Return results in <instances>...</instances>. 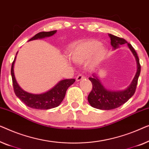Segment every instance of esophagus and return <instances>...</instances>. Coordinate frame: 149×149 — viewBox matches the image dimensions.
Returning a JSON list of instances; mask_svg holds the SVG:
<instances>
[{
	"label": "esophagus",
	"mask_w": 149,
	"mask_h": 149,
	"mask_svg": "<svg viewBox=\"0 0 149 149\" xmlns=\"http://www.w3.org/2000/svg\"><path fill=\"white\" fill-rule=\"evenodd\" d=\"M84 78V75L82 74H78L76 77V81H80Z\"/></svg>",
	"instance_id": "34e87169"
}]
</instances>
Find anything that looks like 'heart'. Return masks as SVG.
Here are the masks:
<instances>
[{
	"mask_svg": "<svg viewBox=\"0 0 149 149\" xmlns=\"http://www.w3.org/2000/svg\"><path fill=\"white\" fill-rule=\"evenodd\" d=\"M106 54V50L100 42L95 40L79 42L70 49V56L74 61L85 63L91 58V67H95L101 62Z\"/></svg>",
	"mask_w": 149,
	"mask_h": 149,
	"instance_id": "1",
	"label": "heart"
}]
</instances>
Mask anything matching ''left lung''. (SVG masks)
<instances>
[{
  "instance_id": "1",
  "label": "left lung",
  "mask_w": 149,
  "mask_h": 149,
  "mask_svg": "<svg viewBox=\"0 0 149 149\" xmlns=\"http://www.w3.org/2000/svg\"><path fill=\"white\" fill-rule=\"evenodd\" d=\"M109 37L111 38V45L114 49L118 48L119 45L127 43V42L122 38L112 34H109ZM127 45L135 56L138 65L137 72L133 81L130 86L124 91H109L104 88L97 76H96V74L93 75V77H89V79L93 84V88L88 96V100L93 107L101 110L114 109L126 102L135 93L140 73V64L139 58L134 49L130 43H127Z\"/></svg>"
}]
</instances>
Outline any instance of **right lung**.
I'll list each match as a JSON object with an SVG mask.
<instances>
[{
    "instance_id": "obj_1",
    "label": "right lung",
    "mask_w": 149,
    "mask_h": 149,
    "mask_svg": "<svg viewBox=\"0 0 149 149\" xmlns=\"http://www.w3.org/2000/svg\"><path fill=\"white\" fill-rule=\"evenodd\" d=\"M56 32V30L51 31V32H39L28 41L51 36L54 34ZM15 58L16 56L12 63L11 70L13 86V90L15 95L29 107L36 109H49L56 107L59 105L65 96L67 90L75 82V79H66L60 81L51 90L45 93L40 94V95H33V94L28 93L23 91L15 80L13 72V66Z\"/></svg>"
}]
</instances>
